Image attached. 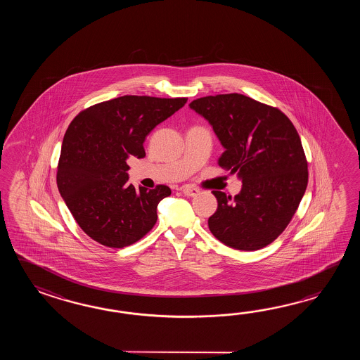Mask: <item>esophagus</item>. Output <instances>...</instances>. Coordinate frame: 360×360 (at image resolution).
Wrapping results in <instances>:
<instances>
[{
    "instance_id": "1",
    "label": "esophagus",
    "mask_w": 360,
    "mask_h": 360,
    "mask_svg": "<svg viewBox=\"0 0 360 360\" xmlns=\"http://www.w3.org/2000/svg\"><path fill=\"white\" fill-rule=\"evenodd\" d=\"M181 191H183L184 194L185 195H188V197H195V195H198L199 191L197 188H193V186H183L181 188Z\"/></svg>"
}]
</instances>
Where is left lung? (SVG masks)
Listing matches in <instances>:
<instances>
[{"label":"left lung","mask_w":360,"mask_h":360,"mask_svg":"<svg viewBox=\"0 0 360 360\" xmlns=\"http://www.w3.org/2000/svg\"><path fill=\"white\" fill-rule=\"evenodd\" d=\"M224 146L219 166L237 174L236 197L214 191L217 210L208 228L224 245L256 251L279 237L307 186V162L293 123L278 108L242 94L193 100Z\"/></svg>","instance_id":"left-lung-1"}]
</instances>
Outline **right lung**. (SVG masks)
Listing matches in <instances>:
<instances>
[{"mask_svg": "<svg viewBox=\"0 0 360 360\" xmlns=\"http://www.w3.org/2000/svg\"><path fill=\"white\" fill-rule=\"evenodd\" d=\"M186 100L124 95L84 109L69 124L56 172L58 189L79 228L100 245L123 248L153 228L157 206L171 189H135L127 183V158H144L149 132Z\"/></svg>", "mask_w": 360, "mask_h": 360, "instance_id": "add662e5", "label": "right lung"}]
</instances>
